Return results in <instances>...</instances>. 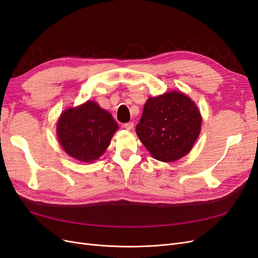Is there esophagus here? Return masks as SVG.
Wrapping results in <instances>:
<instances>
[{
  "label": "esophagus",
  "mask_w": 258,
  "mask_h": 258,
  "mask_svg": "<svg viewBox=\"0 0 258 258\" xmlns=\"http://www.w3.org/2000/svg\"><path fill=\"white\" fill-rule=\"evenodd\" d=\"M124 129L126 130H132L134 129V127H135V123L134 122H127V123H123V126H122Z\"/></svg>",
  "instance_id": "34e87169"
}]
</instances>
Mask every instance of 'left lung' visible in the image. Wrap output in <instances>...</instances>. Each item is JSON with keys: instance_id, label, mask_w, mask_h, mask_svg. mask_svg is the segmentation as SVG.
Returning <instances> with one entry per match:
<instances>
[{"instance_id": "left-lung-1", "label": "left lung", "mask_w": 258, "mask_h": 258, "mask_svg": "<svg viewBox=\"0 0 258 258\" xmlns=\"http://www.w3.org/2000/svg\"><path fill=\"white\" fill-rule=\"evenodd\" d=\"M201 123L196 103L182 91L172 90L147 99L136 131L155 159L172 162L191 151Z\"/></svg>"}]
</instances>
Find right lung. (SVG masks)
I'll return each mask as SVG.
<instances>
[{
	"instance_id": "1",
	"label": "right lung",
	"mask_w": 258,
	"mask_h": 258,
	"mask_svg": "<svg viewBox=\"0 0 258 258\" xmlns=\"http://www.w3.org/2000/svg\"><path fill=\"white\" fill-rule=\"evenodd\" d=\"M117 130L118 124L112 114L90 100L67 108L57 121L61 147L72 158L87 163L104 154Z\"/></svg>"
}]
</instances>
